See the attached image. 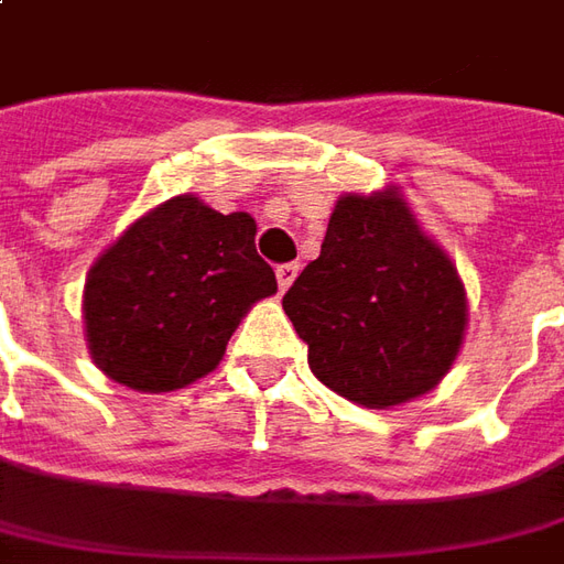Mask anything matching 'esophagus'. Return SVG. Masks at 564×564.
<instances>
[{"instance_id": "34e87169", "label": "esophagus", "mask_w": 564, "mask_h": 564, "mask_svg": "<svg viewBox=\"0 0 564 564\" xmlns=\"http://www.w3.org/2000/svg\"><path fill=\"white\" fill-rule=\"evenodd\" d=\"M301 273V263H282V267H275V279H279V289L289 291L291 282L297 279Z\"/></svg>"}]
</instances>
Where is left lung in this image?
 I'll return each mask as SVG.
<instances>
[{"label":"left lung","mask_w":564,"mask_h":564,"mask_svg":"<svg viewBox=\"0 0 564 564\" xmlns=\"http://www.w3.org/2000/svg\"><path fill=\"white\" fill-rule=\"evenodd\" d=\"M313 375L349 402L393 408L430 393L460 352L467 291L399 186L347 193L319 258L282 297Z\"/></svg>","instance_id":"8db88e82"}]
</instances>
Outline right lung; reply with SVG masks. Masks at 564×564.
I'll return each mask as SVG.
<instances>
[{"mask_svg": "<svg viewBox=\"0 0 564 564\" xmlns=\"http://www.w3.org/2000/svg\"><path fill=\"white\" fill-rule=\"evenodd\" d=\"M258 224L199 196L147 212L95 260L82 316L95 365L138 393H171L215 371L251 306L275 294Z\"/></svg>", "mask_w": 564, "mask_h": 564, "instance_id": "add662e5", "label": "right lung"}]
</instances>
